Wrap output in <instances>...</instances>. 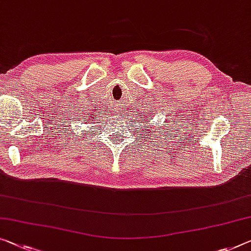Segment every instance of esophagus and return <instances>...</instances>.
<instances>
[{
    "mask_svg": "<svg viewBox=\"0 0 251 251\" xmlns=\"http://www.w3.org/2000/svg\"><path fill=\"white\" fill-rule=\"evenodd\" d=\"M113 104H114V103H113ZM117 106H118V105H117Z\"/></svg>",
    "mask_w": 251,
    "mask_h": 251,
    "instance_id": "esophagus-1",
    "label": "esophagus"
}]
</instances>
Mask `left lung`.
Here are the masks:
<instances>
[{
  "label": "left lung",
  "mask_w": 251,
  "mask_h": 251,
  "mask_svg": "<svg viewBox=\"0 0 251 251\" xmlns=\"http://www.w3.org/2000/svg\"><path fill=\"white\" fill-rule=\"evenodd\" d=\"M136 112H137V111H136ZM137 113L139 115L136 114V119H134V121L131 120V122H133L134 126H137L139 133L144 134L145 139L147 136H148V138H150V137L155 136V133L159 132V131L155 132V131L152 130V126L150 125V122H151V120L153 119L152 118L153 114H150V111H149V112H146L145 114H142L140 111H139V112H137ZM151 113H152V111H151ZM165 123H167V122L165 121ZM152 125H153V123H152ZM160 132L163 133V131H160ZM153 140H155V139H153Z\"/></svg>",
  "instance_id": "obj_1"
}]
</instances>
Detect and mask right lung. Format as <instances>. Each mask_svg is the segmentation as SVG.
<instances>
[{"mask_svg":"<svg viewBox=\"0 0 251 251\" xmlns=\"http://www.w3.org/2000/svg\"><path fill=\"white\" fill-rule=\"evenodd\" d=\"M95 110L97 111L96 113L95 112ZM95 114L102 115V114H103V112H102V111H98L96 109H93V111H92V112H88V113L85 115L86 122H87V123H90L91 121H94L93 119H94V115H95ZM104 114H105V113H104ZM105 117H106V115H105ZM96 123H100V122H96ZM92 125H94V122H92ZM98 128H100V126H98Z\"/></svg>","mask_w":251,"mask_h":251,"instance_id":"right-lung-1","label":"right lung"}]
</instances>
